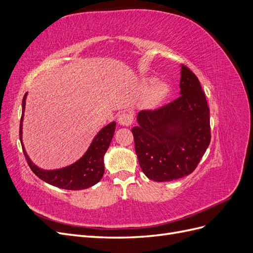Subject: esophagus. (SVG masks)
<instances>
[{"mask_svg": "<svg viewBox=\"0 0 253 253\" xmlns=\"http://www.w3.org/2000/svg\"><path fill=\"white\" fill-rule=\"evenodd\" d=\"M118 121L121 126H128L133 124L134 121V116L131 113H127V112H122L119 117H118Z\"/></svg>", "mask_w": 253, "mask_h": 253, "instance_id": "34e87169", "label": "esophagus"}]
</instances>
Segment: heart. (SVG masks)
Wrapping results in <instances>:
<instances>
[{
    "mask_svg": "<svg viewBox=\"0 0 253 253\" xmlns=\"http://www.w3.org/2000/svg\"><path fill=\"white\" fill-rule=\"evenodd\" d=\"M168 93V88L164 83H158L152 88L149 95V100L151 103H158L160 100H163L165 96Z\"/></svg>",
    "mask_w": 253,
    "mask_h": 253,
    "instance_id": "heart-1",
    "label": "heart"
}]
</instances>
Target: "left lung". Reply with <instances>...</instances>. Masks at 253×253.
I'll return each instance as SVG.
<instances>
[{"instance_id":"1","label":"left lung","mask_w":253,"mask_h":253,"mask_svg":"<svg viewBox=\"0 0 253 253\" xmlns=\"http://www.w3.org/2000/svg\"><path fill=\"white\" fill-rule=\"evenodd\" d=\"M180 97L137 115L132 128L139 166L147 177L171 181L192 173L211 140L210 111L195 74L181 65Z\"/></svg>"}]
</instances>
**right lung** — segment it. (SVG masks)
<instances>
[{
	"label": "right lung",
	"mask_w": 253,
	"mask_h": 253,
	"mask_svg": "<svg viewBox=\"0 0 253 253\" xmlns=\"http://www.w3.org/2000/svg\"><path fill=\"white\" fill-rule=\"evenodd\" d=\"M25 99L26 94L23 97L22 101V116L20 120V140L22 144L23 153H24L26 162L30 169H32V171L38 176V177L41 178L45 182L65 190H82L96 185V183L102 178L104 173L103 156L111 144L112 138L115 133V127H116V122H112V124L104 126L101 131L97 134L85 154H84L78 162H76L75 164L60 170H41L32 163V160L29 159V157L26 154L24 147H23L22 121L23 117H24Z\"/></svg>",
	"instance_id": "1"
}]
</instances>
